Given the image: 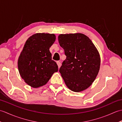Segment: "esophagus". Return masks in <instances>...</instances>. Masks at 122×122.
Returning a JSON list of instances; mask_svg holds the SVG:
<instances>
[{
	"label": "esophagus",
	"mask_w": 122,
	"mask_h": 122,
	"mask_svg": "<svg viewBox=\"0 0 122 122\" xmlns=\"http://www.w3.org/2000/svg\"><path fill=\"white\" fill-rule=\"evenodd\" d=\"M56 63H57V64H58V67H59V68H60V67L61 66V63H60V62H59V61H57L56 62Z\"/></svg>",
	"instance_id": "34e87169"
}]
</instances>
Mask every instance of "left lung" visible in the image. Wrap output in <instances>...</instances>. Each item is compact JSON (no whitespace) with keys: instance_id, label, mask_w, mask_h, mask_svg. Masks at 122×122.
I'll return each instance as SVG.
<instances>
[{"instance_id":"obj_1","label":"left lung","mask_w":122,"mask_h":122,"mask_svg":"<svg viewBox=\"0 0 122 122\" xmlns=\"http://www.w3.org/2000/svg\"><path fill=\"white\" fill-rule=\"evenodd\" d=\"M58 41L66 56L59 70L66 86L76 92L86 90L100 70V56L97 48L81 33L61 34Z\"/></svg>"}]
</instances>
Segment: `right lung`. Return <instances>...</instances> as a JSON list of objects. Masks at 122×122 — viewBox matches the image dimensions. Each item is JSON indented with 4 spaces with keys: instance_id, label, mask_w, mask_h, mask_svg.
I'll list each match as a JSON object with an SVG mask.
<instances>
[{
    "instance_id": "right-lung-1",
    "label": "right lung",
    "mask_w": 122,
    "mask_h": 122,
    "mask_svg": "<svg viewBox=\"0 0 122 122\" xmlns=\"http://www.w3.org/2000/svg\"><path fill=\"white\" fill-rule=\"evenodd\" d=\"M54 34L37 33L28 39L18 60L20 76L33 88L45 85L58 66L52 60L49 49L56 40Z\"/></svg>"
}]
</instances>
